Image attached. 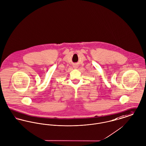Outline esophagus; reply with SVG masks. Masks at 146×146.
<instances>
[{
	"instance_id": "obj_1",
	"label": "esophagus",
	"mask_w": 146,
	"mask_h": 146,
	"mask_svg": "<svg viewBox=\"0 0 146 146\" xmlns=\"http://www.w3.org/2000/svg\"><path fill=\"white\" fill-rule=\"evenodd\" d=\"M75 68H76V67H75Z\"/></svg>"
}]
</instances>
